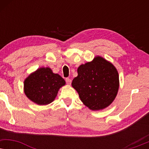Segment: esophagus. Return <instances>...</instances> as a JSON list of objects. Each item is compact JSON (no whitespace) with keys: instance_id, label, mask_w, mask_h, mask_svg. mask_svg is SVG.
<instances>
[{"instance_id":"obj_1","label":"esophagus","mask_w":149,"mask_h":149,"mask_svg":"<svg viewBox=\"0 0 149 149\" xmlns=\"http://www.w3.org/2000/svg\"><path fill=\"white\" fill-rule=\"evenodd\" d=\"M65 80H66V82L67 84H68V85H70L71 84V82H72V81H71L70 79L66 78V79H65Z\"/></svg>"}]
</instances>
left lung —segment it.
Segmentation results:
<instances>
[{
  "instance_id": "1",
  "label": "left lung",
  "mask_w": 149,
  "mask_h": 149,
  "mask_svg": "<svg viewBox=\"0 0 149 149\" xmlns=\"http://www.w3.org/2000/svg\"><path fill=\"white\" fill-rule=\"evenodd\" d=\"M72 85L81 100L93 111L107 107L115 100L119 89V74L115 67L101 57L81 65Z\"/></svg>"
}]
</instances>
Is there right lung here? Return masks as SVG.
Returning <instances> with one entry per match:
<instances>
[{
	"mask_svg": "<svg viewBox=\"0 0 149 149\" xmlns=\"http://www.w3.org/2000/svg\"><path fill=\"white\" fill-rule=\"evenodd\" d=\"M65 81L49 68H38L24 81V92L34 103L46 105L56 98L59 89Z\"/></svg>",
	"mask_w": 149,
	"mask_h": 149,
	"instance_id": "add662e5",
	"label": "right lung"
}]
</instances>
